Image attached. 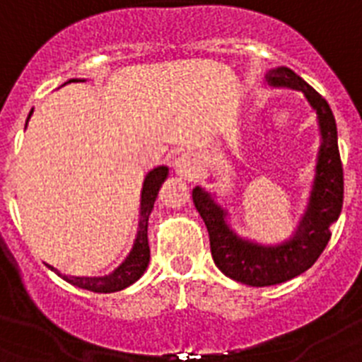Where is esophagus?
Listing matches in <instances>:
<instances>
[{"label":"esophagus","mask_w":362,"mask_h":362,"mask_svg":"<svg viewBox=\"0 0 362 362\" xmlns=\"http://www.w3.org/2000/svg\"><path fill=\"white\" fill-rule=\"evenodd\" d=\"M174 170L183 179H194L197 175L199 166H197L196 158H192L190 153H183L174 161Z\"/></svg>","instance_id":"esophagus-1"}]
</instances>
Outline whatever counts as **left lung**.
Masks as SVG:
<instances>
[{
    "label": "left lung",
    "mask_w": 362,
    "mask_h": 362,
    "mask_svg": "<svg viewBox=\"0 0 362 362\" xmlns=\"http://www.w3.org/2000/svg\"><path fill=\"white\" fill-rule=\"evenodd\" d=\"M267 81L277 88L300 90L315 110L321 130V148L315 166L312 194L296 233L281 245H259L246 241L230 228L226 210L214 201L204 188L192 190V199L203 217L210 235L214 263L226 277L250 286H270L290 281L308 270L332 238L330 226L343 209V165L337 146V124L330 105L303 78L286 66L267 72Z\"/></svg>",
    "instance_id": "8db88e82"
}]
</instances>
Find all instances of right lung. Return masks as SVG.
Masks as SVG:
<instances>
[{"mask_svg": "<svg viewBox=\"0 0 362 362\" xmlns=\"http://www.w3.org/2000/svg\"><path fill=\"white\" fill-rule=\"evenodd\" d=\"M79 81V79H70L69 83ZM32 116V110L28 114V119ZM27 119V123H28ZM166 175H168V168L166 166H158L146 174L145 181H143L141 190V212H139V226H137V238L134 241L132 250H130L129 257L124 259L123 263L116 268V270L103 277H69L63 276L54 267L47 264L52 272H56L57 276H62L66 283L78 286L83 290H90L95 293H112L119 292V290L127 288L130 284L136 283L139 277L145 274L146 267L150 261V248H148V217L153 209L158 192L161 185L165 183Z\"/></svg>", "mask_w": 362, "mask_h": 362, "instance_id": "1", "label": "right lung"}]
</instances>
